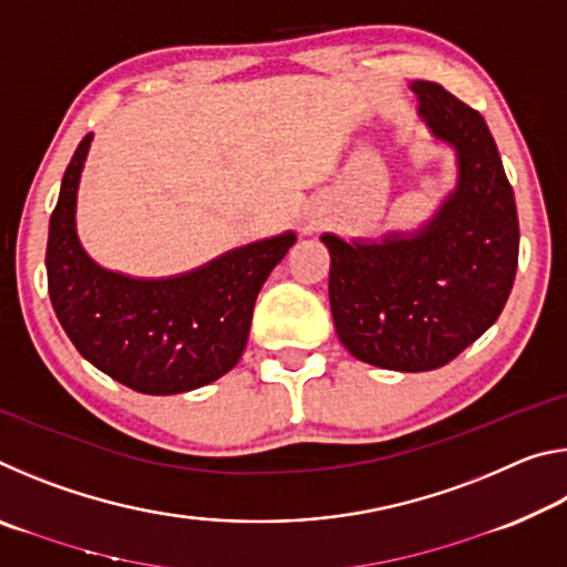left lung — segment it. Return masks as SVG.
I'll return each mask as SVG.
<instances>
[{"instance_id":"obj_1","label":"left lung","mask_w":567,"mask_h":567,"mask_svg":"<svg viewBox=\"0 0 567 567\" xmlns=\"http://www.w3.org/2000/svg\"><path fill=\"white\" fill-rule=\"evenodd\" d=\"M417 117L455 152L457 179L415 229L378 239L324 233L334 330L352 358L398 372L455 360L501 318L520 227L501 152L480 112L435 82H412Z\"/></svg>"}]
</instances>
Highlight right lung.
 Returning <instances> with one entry per match:
<instances>
[{"label":"right lung","instance_id":"obj_1","mask_svg":"<svg viewBox=\"0 0 567 567\" xmlns=\"http://www.w3.org/2000/svg\"><path fill=\"white\" fill-rule=\"evenodd\" d=\"M94 134L74 150L50 217L47 285L56 320L84 360L145 395L209 385L243 358L255 300L297 235L227 249L195 270L132 277L92 260L76 235V189Z\"/></svg>","mask_w":567,"mask_h":567}]
</instances>
